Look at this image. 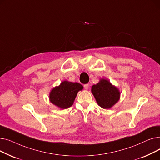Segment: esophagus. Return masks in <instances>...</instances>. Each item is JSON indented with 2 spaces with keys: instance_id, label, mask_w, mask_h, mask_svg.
Wrapping results in <instances>:
<instances>
[{
  "instance_id": "34e87169",
  "label": "esophagus",
  "mask_w": 160,
  "mask_h": 160,
  "mask_svg": "<svg viewBox=\"0 0 160 160\" xmlns=\"http://www.w3.org/2000/svg\"><path fill=\"white\" fill-rule=\"evenodd\" d=\"M83 87H84V88H85L86 89H88V88H89V84H88V83H86V84L83 85Z\"/></svg>"
}]
</instances>
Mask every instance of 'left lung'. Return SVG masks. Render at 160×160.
<instances>
[{"mask_svg": "<svg viewBox=\"0 0 160 160\" xmlns=\"http://www.w3.org/2000/svg\"><path fill=\"white\" fill-rule=\"evenodd\" d=\"M91 91L98 104L104 109L112 107L120 97V92L118 89L105 79L100 80L97 84L92 86Z\"/></svg>", "mask_w": 160, "mask_h": 160, "instance_id": "1", "label": "left lung"}]
</instances>
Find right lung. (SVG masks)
Returning <instances> with one entry per match:
<instances>
[{
	"mask_svg": "<svg viewBox=\"0 0 160 160\" xmlns=\"http://www.w3.org/2000/svg\"><path fill=\"white\" fill-rule=\"evenodd\" d=\"M82 89L83 86L79 83L63 81L50 92V100L58 107L67 109L72 105L78 92Z\"/></svg>",
	"mask_w": 160,
	"mask_h": 160,
	"instance_id": "right-lung-1",
	"label": "right lung"
}]
</instances>
